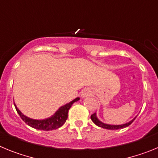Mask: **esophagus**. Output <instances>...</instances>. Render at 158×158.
Wrapping results in <instances>:
<instances>
[{
    "label": "esophagus",
    "mask_w": 158,
    "mask_h": 158,
    "mask_svg": "<svg viewBox=\"0 0 158 158\" xmlns=\"http://www.w3.org/2000/svg\"><path fill=\"white\" fill-rule=\"evenodd\" d=\"M92 94V93L89 90H88V89H85V90H83L81 93V96L82 97H85V96H90V95Z\"/></svg>",
    "instance_id": "34e87169"
}]
</instances>
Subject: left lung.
Here are the masks:
<instances>
[{"mask_svg":"<svg viewBox=\"0 0 158 158\" xmlns=\"http://www.w3.org/2000/svg\"><path fill=\"white\" fill-rule=\"evenodd\" d=\"M135 118H136V117H135ZM135 118H133V119H132L131 121H130V122L127 123L125 124H122V125H109V124L104 123H102L101 121L99 120L98 118L96 117V113H94V114H93V115H91L92 121L96 124V126H98L100 127L104 128V129H107V130H118V129H122V128H124V127H127L131 125V124L134 122Z\"/></svg>","mask_w":158,"mask_h":158,"instance_id":"1","label":"left lung"}]
</instances>
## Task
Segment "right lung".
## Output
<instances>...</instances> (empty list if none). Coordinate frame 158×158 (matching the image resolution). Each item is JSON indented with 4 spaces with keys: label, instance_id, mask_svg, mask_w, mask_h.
I'll use <instances>...</instances> for the list:
<instances>
[{
    "label": "right lung",
    "instance_id": "add662e5",
    "mask_svg": "<svg viewBox=\"0 0 158 158\" xmlns=\"http://www.w3.org/2000/svg\"><path fill=\"white\" fill-rule=\"evenodd\" d=\"M80 100L79 97H77L73 100L69 102V104H66L65 105L62 106L59 109L54 113V115L50 118H45V119H42V120H37V119H33V118H30L28 117L25 116L24 115L22 114V112L19 111L16 106V104H14L17 113L19 115L20 118L24 121L28 126L31 127L35 128V129L38 130H43V131H52V130H56L58 128L61 127L66 121L67 118H68V111H69V108L71 107L72 104L75 102L78 101Z\"/></svg>",
    "mask_w": 158,
    "mask_h": 158
}]
</instances>
